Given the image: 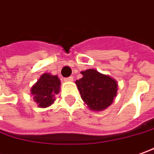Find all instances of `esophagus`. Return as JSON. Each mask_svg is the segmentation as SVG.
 <instances>
[{
    "label": "esophagus",
    "mask_w": 154,
    "mask_h": 154,
    "mask_svg": "<svg viewBox=\"0 0 154 154\" xmlns=\"http://www.w3.org/2000/svg\"><path fill=\"white\" fill-rule=\"evenodd\" d=\"M64 80H65V81H67V82H72V81H73V80H74V78H73V77H68V78H65V79H64Z\"/></svg>",
    "instance_id": "1"
}]
</instances>
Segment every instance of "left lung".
Segmentation results:
<instances>
[{
    "mask_svg": "<svg viewBox=\"0 0 154 154\" xmlns=\"http://www.w3.org/2000/svg\"><path fill=\"white\" fill-rule=\"evenodd\" d=\"M75 81L80 96L91 110L100 111L110 106L117 93V83L109 75L90 69Z\"/></svg>",
    "mask_w": 154,
    "mask_h": 154,
    "instance_id": "left-lung-1",
    "label": "left lung"
}]
</instances>
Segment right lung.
I'll return each mask as SVG.
<instances>
[{
    "mask_svg": "<svg viewBox=\"0 0 154 154\" xmlns=\"http://www.w3.org/2000/svg\"><path fill=\"white\" fill-rule=\"evenodd\" d=\"M60 80L57 75L45 73L32 85L31 94L39 107L46 108L54 102V95L59 94L60 90Z\"/></svg>",
    "mask_w": 154,
    "mask_h": 154,
    "instance_id": "1",
    "label": "right lung"
}]
</instances>
